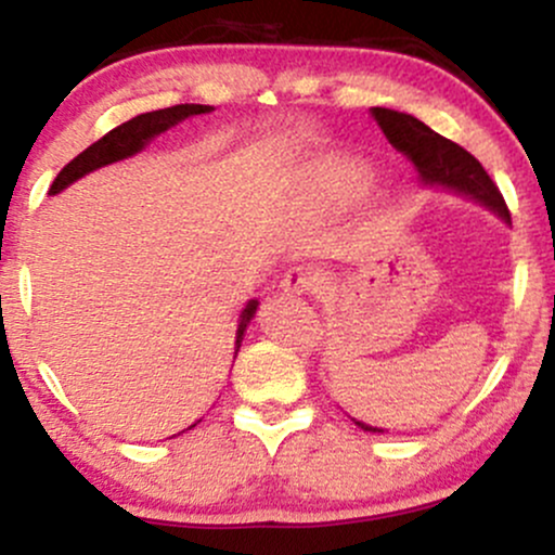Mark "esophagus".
<instances>
[{"mask_svg": "<svg viewBox=\"0 0 555 555\" xmlns=\"http://www.w3.org/2000/svg\"><path fill=\"white\" fill-rule=\"evenodd\" d=\"M282 289L289 292V295H313V292L321 289V276L308 266H295V269L284 273Z\"/></svg>", "mask_w": 555, "mask_h": 555, "instance_id": "obj_1", "label": "esophagus"}]
</instances>
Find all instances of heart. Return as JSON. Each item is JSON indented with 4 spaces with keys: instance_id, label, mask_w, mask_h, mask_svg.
Returning a JSON list of instances; mask_svg holds the SVG:
<instances>
[{
    "instance_id": "1",
    "label": "heart",
    "mask_w": 555,
    "mask_h": 555,
    "mask_svg": "<svg viewBox=\"0 0 555 555\" xmlns=\"http://www.w3.org/2000/svg\"><path fill=\"white\" fill-rule=\"evenodd\" d=\"M328 180L334 188L347 190V193H358V190H365L371 184V171L360 167V164H336L328 171Z\"/></svg>"
}]
</instances>
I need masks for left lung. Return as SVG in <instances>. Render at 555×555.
<instances>
[{"label": "left lung", "instance_id": "obj_1", "mask_svg": "<svg viewBox=\"0 0 555 555\" xmlns=\"http://www.w3.org/2000/svg\"><path fill=\"white\" fill-rule=\"evenodd\" d=\"M371 112L388 138V143L415 164L420 180L425 184H441V188L454 190V193L475 197L477 203L499 214L506 224L512 221V214H508L501 190L495 188L488 171L482 169V164L469 151H464L454 140L438 135L436 130H430L428 125L420 122L412 114L384 109V106H373ZM354 425L362 430L384 433L380 428L358 423V420H354Z\"/></svg>", "mask_w": 555, "mask_h": 555}]
</instances>
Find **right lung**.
<instances>
[{
  "mask_svg": "<svg viewBox=\"0 0 555 555\" xmlns=\"http://www.w3.org/2000/svg\"><path fill=\"white\" fill-rule=\"evenodd\" d=\"M214 106H203V104H177V106H169V109L145 112V114H138V117L127 119V122L114 127V130L106 132L104 138H99L93 145H88L82 154L75 156L73 162H69L67 167L56 175V180L52 182V188H49V193L56 195L60 190H65L67 184H73L75 180H80L82 175H88V171L101 169V167H106V164H114V162H122V158H127V156H135L138 151H143L145 145H149L156 135H162L164 130H169V127L182 122V119L195 117V114H206ZM256 310H258V299H250V302L245 305V310H242V315L237 321L234 358H237L242 336H245L247 323L253 321ZM190 428H195V425H190Z\"/></svg>",
  "mask_w": 555,
  "mask_h": 555,
  "instance_id": "obj_1",
  "label": "right lung"
}]
</instances>
